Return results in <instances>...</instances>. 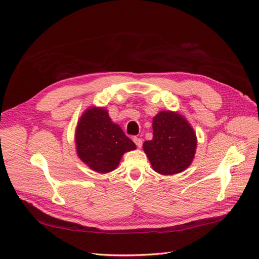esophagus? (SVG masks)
I'll return each instance as SVG.
<instances>
[{
  "mask_svg": "<svg viewBox=\"0 0 259 259\" xmlns=\"http://www.w3.org/2000/svg\"><path fill=\"white\" fill-rule=\"evenodd\" d=\"M133 142H134L135 145H137L138 148H141L143 146V141L141 139H139V138H134Z\"/></svg>",
  "mask_w": 259,
  "mask_h": 259,
  "instance_id": "esophagus-1",
  "label": "esophagus"
}]
</instances>
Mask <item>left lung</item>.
Masks as SVG:
<instances>
[{"label":"left lung","instance_id":"left-lung-1","mask_svg":"<svg viewBox=\"0 0 259 259\" xmlns=\"http://www.w3.org/2000/svg\"><path fill=\"white\" fill-rule=\"evenodd\" d=\"M152 128L153 139L143 145L152 169L161 175L185 171L197 147L196 134L187 118L179 112L160 111L153 117Z\"/></svg>","mask_w":259,"mask_h":259}]
</instances>
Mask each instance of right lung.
I'll return each instance as SVG.
<instances>
[{"instance_id":"1","label":"right lung","mask_w":259,"mask_h":259,"mask_svg":"<svg viewBox=\"0 0 259 259\" xmlns=\"http://www.w3.org/2000/svg\"><path fill=\"white\" fill-rule=\"evenodd\" d=\"M74 141L78 158L102 174L115 170L122 155L137 149L105 107L86 109L77 120Z\"/></svg>"}]
</instances>
